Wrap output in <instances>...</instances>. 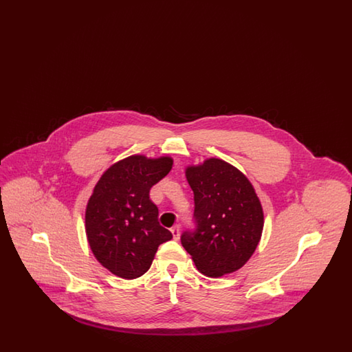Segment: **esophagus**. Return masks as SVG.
Here are the masks:
<instances>
[{
	"label": "esophagus",
	"mask_w": 352,
	"mask_h": 352,
	"mask_svg": "<svg viewBox=\"0 0 352 352\" xmlns=\"http://www.w3.org/2000/svg\"><path fill=\"white\" fill-rule=\"evenodd\" d=\"M170 231H171V234H173L174 240H178V239H179V226H174Z\"/></svg>",
	"instance_id": "obj_1"
}]
</instances>
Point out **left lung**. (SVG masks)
<instances>
[{
	"instance_id": "1",
	"label": "left lung",
	"mask_w": 352,
	"mask_h": 352,
	"mask_svg": "<svg viewBox=\"0 0 352 352\" xmlns=\"http://www.w3.org/2000/svg\"><path fill=\"white\" fill-rule=\"evenodd\" d=\"M194 191L197 230L181 241L201 274L218 278L241 268L256 251L264 212L250 179L231 164L207 158L186 168Z\"/></svg>"
}]
</instances>
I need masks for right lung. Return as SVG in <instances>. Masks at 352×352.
Listing matches in <instances>:
<instances>
[{"instance_id": "obj_1", "label": "right lung", "mask_w": 352, "mask_h": 352, "mask_svg": "<svg viewBox=\"0 0 352 352\" xmlns=\"http://www.w3.org/2000/svg\"><path fill=\"white\" fill-rule=\"evenodd\" d=\"M173 168L171 157L129 155L107 168L85 208L91 251L115 276L133 280L151 268L158 247L173 234L158 223L151 187Z\"/></svg>"}]
</instances>
